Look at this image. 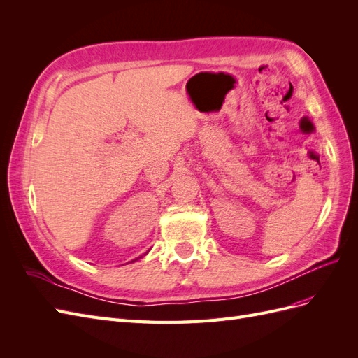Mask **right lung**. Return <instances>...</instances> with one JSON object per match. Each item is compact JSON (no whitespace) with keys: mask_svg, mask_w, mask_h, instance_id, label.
Masks as SVG:
<instances>
[{"mask_svg":"<svg viewBox=\"0 0 358 358\" xmlns=\"http://www.w3.org/2000/svg\"><path fill=\"white\" fill-rule=\"evenodd\" d=\"M138 258H140V257H138Z\"/></svg>","mask_w":358,"mask_h":358,"instance_id":"obj_1","label":"right lung"}]
</instances>
